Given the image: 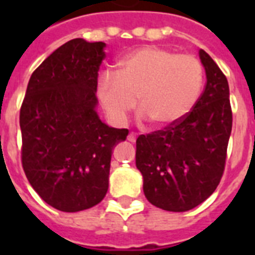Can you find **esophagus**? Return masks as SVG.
<instances>
[{"label": "esophagus", "instance_id": "34e87169", "mask_svg": "<svg viewBox=\"0 0 255 255\" xmlns=\"http://www.w3.org/2000/svg\"><path fill=\"white\" fill-rule=\"evenodd\" d=\"M136 137H137V133L135 132H129V135H128V141H131V143H135L136 141Z\"/></svg>", "mask_w": 255, "mask_h": 255}]
</instances>
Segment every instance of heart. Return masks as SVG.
Returning a JSON list of instances; mask_svg holds the SVG:
<instances>
[{"mask_svg": "<svg viewBox=\"0 0 255 255\" xmlns=\"http://www.w3.org/2000/svg\"><path fill=\"white\" fill-rule=\"evenodd\" d=\"M204 70L197 58L168 49L147 46L122 58L115 73L102 75L98 98L108 118L123 124L136 107L159 127L182 120L197 103Z\"/></svg>", "mask_w": 255, "mask_h": 255, "instance_id": "1", "label": "heart"}]
</instances>
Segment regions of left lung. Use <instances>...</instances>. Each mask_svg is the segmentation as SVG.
Instances as JSON below:
<instances>
[{"label": "left lung", "instance_id": "8db88e82", "mask_svg": "<svg viewBox=\"0 0 255 255\" xmlns=\"http://www.w3.org/2000/svg\"><path fill=\"white\" fill-rule=\"evenodd\" d=\"M205 69V90L193 110L164 129L136 140V167L152 205L186 212L213 193L225 169L232 132L229 85L217 63L198 51Z\"/></svg>", "mask_w": 255, "mask_h": 255}]
</instances>
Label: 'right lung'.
Returning <instances> with one entry per match:
<instances>
[{
    "label": "right lung",
    "instance_id": "1",
    "mask_svg": "<svg viewBox=\"0 0 255 255\" xmlns=\"http://www.w3.org/2000/svg\"><path fill=\"white\" fill-rule=\"evenodd\" d=\"M104 47L82 38L66 42L31 74L22 102V167L39 197L61 212L90 209L103 200L112 149L128 135L96 112Z\"/></svg>",
    "mask_w": 255,
    "mask_h": 255
}]
</instances>
